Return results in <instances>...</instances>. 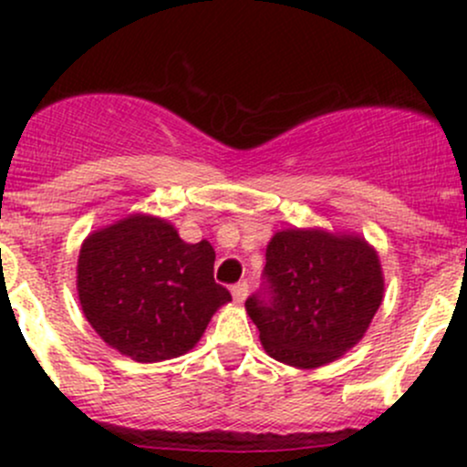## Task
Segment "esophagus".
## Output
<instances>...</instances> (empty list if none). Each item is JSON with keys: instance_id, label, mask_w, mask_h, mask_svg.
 Here are the masks:
<instances>
[{"instance_id": "obj_1", "label": "esophagus", "mask_w": 467, "mask_h": 467, "mask_svg": "<svg viewBox=\"0 0 467 467\" xmlns=\"http://www.w3.org/2000/svg\"><path fill=\"white\" fill-rule=\"evenodd\" d=\"M230 292H233L234 303H244L245 296H248V283H237V285L230 287Z\"/></svg>"}]
</instances>
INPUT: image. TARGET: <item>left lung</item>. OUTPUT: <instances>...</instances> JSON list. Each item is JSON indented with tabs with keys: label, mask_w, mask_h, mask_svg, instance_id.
Wrapping results in <instances>:
<instances>
[{
	"label": "left lung",
	"mask_w": 467,
	"mask_h": 467,
	"mask_svg": "<svg viewBox=\"0 0 467 467\" xmlns=\"http://www.w3.org/2000/svg\"><path fill=\"white\" fill-rule=\"evenodd\" d=\"M270 298L245 312L275 360L318 368L345 356L367 334L384 298L378 252L360 234L285 228L265 250Z\"/></svg>",
	"instance_id": "obj_1"
}]
</instances>
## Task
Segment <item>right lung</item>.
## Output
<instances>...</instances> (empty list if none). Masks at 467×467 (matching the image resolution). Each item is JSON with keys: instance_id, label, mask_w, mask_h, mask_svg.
<instances>
[{"instance_id": "add662e5", "label": "right lung", "mask_w": 467, "mask_h": 467, "mask_svg": "<svg viewBox=\"0 0 467 467\" xmlns=\"http://www.w3.org/2000/svg\"><path fill=\"white\" fill-rule=\"evenodd\" d=\"M215 250L186 244L162 217L131 213L85 237L77 264L80 309L109 347L136 362L184 356L233 301L213 278Z\"/></svg>"}]
</instances>
